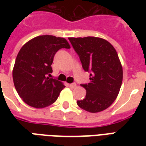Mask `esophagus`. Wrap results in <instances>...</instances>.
Segmentation results:
<instances>
[{"label": "esophagus", "instance_id": "esophagus-1", "mask_svg": "<svg viewBox=\"0 0 146 146\" xmlns=\"http://www.w3.org/2000/svg\"><path fill=\"white\" fill-rule=\"evenodd\" d=\"M70 87L71 88H76V84H75V83H73V84H70Z\"/></svg>", "mask_w": 146, "mask_h": 146}]
</instances>
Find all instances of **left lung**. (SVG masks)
Instances as JSON below:
<instances>
[{
    "instance_id": "obj_1",
    "label": "left lung",
    "mask_w": 146,
    "mask_h": 146,
    "mask_svg": "<svg viewBox=\"0 0 146 146\" xmlns=\"http://www.w3.org/2000/svg\"><path fill=\"white\" fill-rule=\"evenodd\" d=\"M84 70L92 72L90 83L82 84L85 98L77 105L90 113H98L113 104L123 80V68L116 49L105 39L95 36L69 37Z\"/></svg>"
}]
</instances>
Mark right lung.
<instances>
[{"mask_svg": "<svg viewBox=\"0 0 146 146\" xmlns=\"http://www.w3.org/2000/svg\"><path fill=\"white\" fill-rule=\"evenodd\" d=\"M70 48L63 37L42 35L31 39L18 53L12 71L15 88L24 102L36 109L45 108L57 100L63 83L49 78L55 53Z\"/></svg>", "mask_w": 146, "mask_h": 146, "instance_id": "obj_1", "label": "right lung"}]
</instances>
